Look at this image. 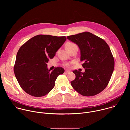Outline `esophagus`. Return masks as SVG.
Masks as SVG:
<instances>
[{
    "label": "esophagus",
    "mask_w": 130,
    "mask_h": 130,
    "mask_svg": "<svg viewBox=\"0 0 130 130\" xmlns=\"http://www.w3.org/2000/svg\"><path fill=\"white\" fill-rule=\"evenodd\" d=\"M70 72V71L69 70H66L65 71V73H69Z\"/></svg>",
    "instance_id": "esophagus-1"
}]
</instances>
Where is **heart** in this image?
<instances>
[{
    "label": "heart",
    "instance_id": "heart-1",
    "mask_svg": "<svg viewBox=\"0 0 130 130\" xmlns=\"http://www.w3.org/2000/svg\"><path fill=\"white\" fill-rule=\"evenodd\" d=\"M75 45H76L75 44L73 43H68L67 44H66L65 47H66V49H68L69 48H71V47H72L74 46H75Z\"/></svg>",
    "mask_w": 130,
    "mask_h": 130
}]
</instances>
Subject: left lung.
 <instances>
[{"label": "left lung", "mask_w": 130, "mask_h": 130, "mask_svg": "<svg viewBox=\"0 0 130 130\" xmlns=\"http://www.w3.org/2000/svg\"><path fill=\"white\" fill-rule=\"evenodd\" d=\"M81 52L82 72L73 70L75 79L71 81L73 89L84 96L96 95L108 85L114 69V59L105 41L88 32L68 36Z\"/></svg>", "instance_id": "8db88e82"}]
</instances>
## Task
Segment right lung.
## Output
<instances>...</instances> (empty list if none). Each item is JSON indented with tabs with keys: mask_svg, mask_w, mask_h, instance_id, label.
I'll return each mask as SVG.
<instances>
[{
	"mask_svg": "<svg viewBox=\"0 0 130 130\" xmlns=\"http://www.w3.org/2000/svg\"><path fill=\"white\" fill-rule=\"evenodd\" d=\"M66 40V36L38 35L27 41L18 50L14 71L22 88L29 95L44 96L53 89L57 77L64 72L61 67L50 72L47 67L49 59Z\"/></svg>",
	"mask_w": 130,
	"mask_h": 130,
	"instance_id": "1",
	"label": "right lung"
}]
</instances>
